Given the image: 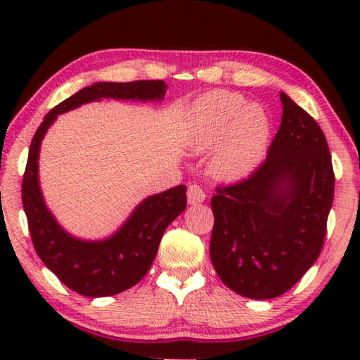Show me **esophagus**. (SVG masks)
<instances>
[{"label":"esophagus","instance_id":"esophagus-1","mask_svg":"<svg viewBox=\"0 0 360 360\" xmlns=\"http://www.w3.org/2000/svg\"><path fill=\"white\" fill-rule=\"evenodd\" d=\"M186 196H188V203L190 205L203 203V201L206 200L205 190L201 188V185H198V184H190L188 190H186Z\"/></svg>","mask_w":360,"mask_h":360}]
</instances>
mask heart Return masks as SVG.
Instances as JSON below:
<instances>
[{
  "instance_id": "heart-1",
  "label": "heart",
  "mask_w": 360,
  "mask_h": 360,
  "mask_svg": "<svg viewBox=\"0 0 360 360\" xmlns=\"http://www.w3.org/2000/svg\"><path fill=\"white\" fill-rule=\"evenodd\" d=\"M238 93L214 90L200 98L191 111V136L201 147L219 142L214 170L236 179L248 175L262 159L270 136V120L262 106Z\"/></svg>"
}]
</instances>
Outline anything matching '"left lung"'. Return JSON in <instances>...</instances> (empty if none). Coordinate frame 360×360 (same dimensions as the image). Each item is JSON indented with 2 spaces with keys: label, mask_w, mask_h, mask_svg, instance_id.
I'll return each instance as SVG.
<instances>
[{
  "label": "left lung",
  "mask_w": 360,
  "mask_h": 360,
  "mask_svg": "<svg viewBox=\"0 0 360 360\" xmlns=\"http://www.w3.org/2000/svg\"><path fill=\"white\" fill-rule=\"evenodd\" d=\"M280 100L282 122L267 159L211 198V262L233 292L254 300L288 292L316 262L334 195L321 127L285 93Z\"/></svg>",
  "instance_id": "left-lung-1"
}]
</instances>
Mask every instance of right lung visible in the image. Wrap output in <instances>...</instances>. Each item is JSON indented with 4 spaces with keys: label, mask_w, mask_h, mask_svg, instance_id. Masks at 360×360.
<instances>
[{
    "label": "right lung",
    "mask_w": 360,
    "mask_h": 360,
    "mask_svg": "<svg viewBox=\"0 0 360 360\" xmlns=\"http://www.w3.org/2000/svg\"><path fill=\"white\" fill-rule=\"evenodd\" d=\"M165 88L164 80L95 83L52 108L32 137L22 176V206L34 249L63 285L83 297H111L141 282L154 262L167 226L186 208V186L179 185L146 198L111 238L77 239L58 226L44 203L37 176L44 134L57 115L85 103L101 98L155 101L164 98Z\"/></svg>",
    "instance_id": "1"
}]
</instances>
